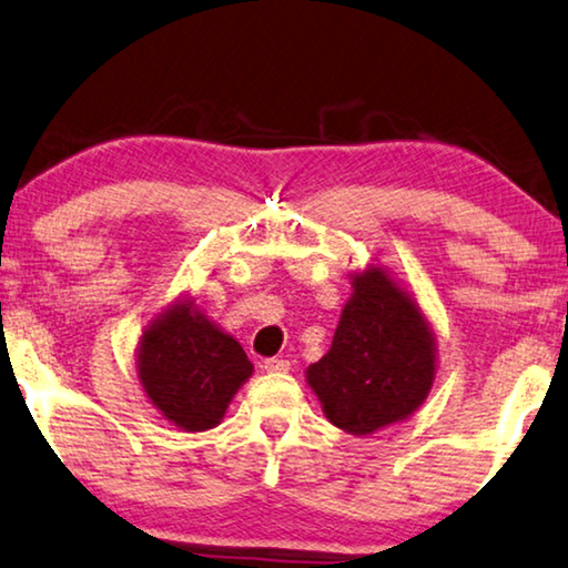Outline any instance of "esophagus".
I'll use <instances>...</instances> for the list:
<instances>
[{"label":"esophagus","instance_id":"esophagus-1","mask_svg":"<svg viewBox=\"0 0 568 568\" xmlns=\"http://www.w3.org/2000/svg\"><path fill=\"white\" fill-rule=\"evenodd\" d=\"M264 372H268V374L290 372V361H286V358H266L264 361Z\"/></svg>","mask_w":568,"mask_h":568}]
</instances>
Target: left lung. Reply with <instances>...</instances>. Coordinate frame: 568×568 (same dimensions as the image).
<instances>
[{
	"instance_id": "left-lung-1",
	"label": "left lung",
	"mask_w": 568,
	"mask_h": 568,
	"mask_svg": "<svg viewBox=\"0 0 568 568\" xmlns=\"http://www.w3.org/2000/svg\"><path fill=\"white\" fill-rule=\"evenodd\" d=\"M333 345L307 368L327 420L372 435L407 420L435 379V338L417 302L379 266L351 276Z\"/></svg>"
}]
</instances>
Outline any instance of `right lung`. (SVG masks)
Returning <instances> with one entry per match:
<instances>
[{"label": "right lung", "mask_w": 568, "mask_h": 568, "mask_svg": "<svg viewBox=\"0 0 568 568\" xmlns=\"http://www.w3.org/2000/svg\"><path fill=\"white\" fill-rule=\"evenodd\" d=\"M251 374L243 345L196 310L192 297L161 312L138 345V379L148 399L186 433L210 430L223 420Z\"/></svg>", "instance_id": "add662e5"}]
</instances>
